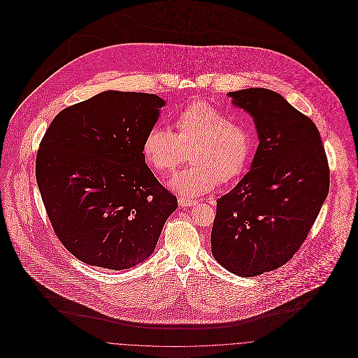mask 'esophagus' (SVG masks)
Here are the masks:
<instances>
[{
    "label": "esophagus",
    "instance_id": "34e87169",
    "mask_svg": "<svg viewBox=\"0 0 358 358\" xmlns=\"http://www.w3.org/2000/svg\"><path fill=\"white\" fill-rule=\"evenodd\" d=\"M178 203L182 208H189V206H194V205L199 204V200H190V199H186V197H179Z\"/></svg>",
    "mask_w": 358,
    "mask_h": 358
}]
</instances>
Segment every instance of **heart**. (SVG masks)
Listing matches in <instances>:
<instances>
[{
    "label": "heart",
    "mask_w": 358,
    "mask_h": 358,
    "mask_svg": "<svg viewBox=\"0 0 358 358\" xmlns=\"http://www.w3.org/2000/svg\"><path fill=\"white\" fill-rule=\"evenodd\" d=\"M175 132L153 127L145 135L142 153L154 173L166 176L186 159L192 166L179 172L171 187L183 197H197L237 180L247 169L254 141L243 122L208 103L185 107L173 120Z\"/></svg>",
    "instance_id": "b5f03b06"
}]
</instances>
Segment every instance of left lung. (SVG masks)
Masks as SVG:
<instances>
[{"instance_id":"obj_1","label":"left lung","mask_w":358,"mask_h":358,"mask_svg":"<svg viewBox=\"0 0 358 358\" xmlns=\"http://www.w3.org/2000/svg\"><path fill=\"white\" fill-rule=\"evenodd\" d=\"M255 121L251 171L216 201L212 255L240 277L273 271L298 252L329 190V165L315 124L280 94L230 92Z\"/></svg>"}]
</instances>
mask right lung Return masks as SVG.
Wrapping results in <instances>:
<instances>
[{
  "instance_id": "1",
  "label": "right lung",
  "mask_w": 358,
  "mask_h": 358,
  "mask_svg": "<svg viewBox=\"0 0 358 358\" xmlns=\"http://www.w3.org/2000/svg\"><path fill=\"white\" fill-rule=\"evenodd\" d=\"M164 104L152 94L106 91L63 108L48 127L36 179L55 234L78 260L124 270L153 254L178 206L142 153Z\"/></svg>"
}]
</instances>
